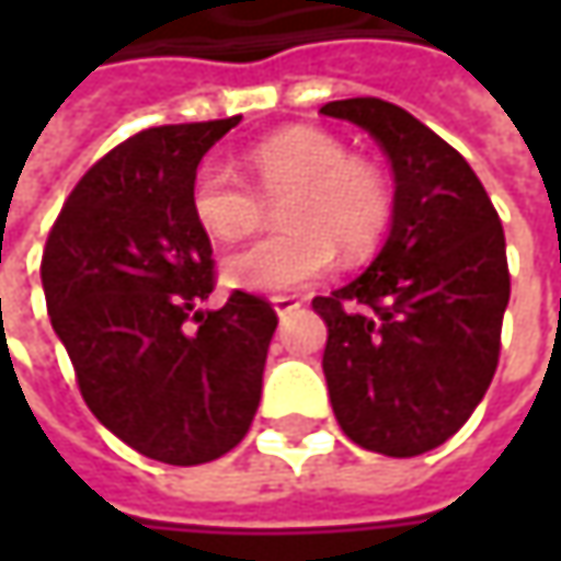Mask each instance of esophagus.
<instances>
[{
    "mask_svg": "<svg viewBox=\"0 0 561 561\" xmlns=\"http://www.w3.org/2000/svg\"><path fill=\"white\" fill-rule=\"evenodd\" d=\"M271 306H274L277 318H290L302 302H299V299H293V296H274V299H271Z\"/></svg>",
    "mask_w": 561,
    "mask_h": 561,
    "instance_id": "esophagus-1",
    "label": "esophagus"
}]
</instances>
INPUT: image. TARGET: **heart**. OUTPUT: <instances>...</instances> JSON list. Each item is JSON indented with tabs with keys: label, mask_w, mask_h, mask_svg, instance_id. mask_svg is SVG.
<instances>
[{
	"label": "heart",
	"mask_w": 561,
	"mask_h": 561,
	"mask_svg": "<svg viewBox=\"0 0 561 561\" xmlns=\"http://www.w3.org/2000/svg\"><path fill=\"white\" fill-rule=\"evenodd\" d=\"M252 181L225 162H205L193 174L190 208L215 240H240L265 218V199L277 203L287 227L225 259L230 287L255 293H290L318 280L343 259L358 262L383 240L393 193L375 164L356 159L346 146L312 127H293L255 142L247 152Z\"/></svg>",
	"instance_id": "heart-1"
}]
</instances>
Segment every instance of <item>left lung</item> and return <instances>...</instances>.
I'll use <instances>...</instances> for the list:
<instances>
[{
	"mask_svg": "<svg viewBox=\"0 0 561 561\" xmlns=\"http://www.w3.org/2000/svg\"><path fill=\"white\" fill-rule=\"evenodd\" d=\"M321 115L365 127L397 174L393 227L371 268L312 299L328 324V393L350 440L412 459L449 440L496 375L506 233L471 164L405 108L358 96Z\"/></svg>",
	"mask_w": 561,
	"mask_h": 561,
	"instance_id": "1",
	"label": "left lung"
}]
</instances>
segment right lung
Masks as SVG:
<instances>
[{
	"label": "right lung",
	"mask_w": 561,
	"mask_h": 561,
	"mask_svg": "<svg viewBox=\"0 0 561 561\" xmlns=\"http://www.w3.org/2000/svg\"><path fill=\"white\" fill-rule=\"evenodd\" d=\"M237 124H164L118 142L77 181L43 249L46 309L80 397L164 465L211 462L247 437L277 328L268 299L243 290L196 312L215 290V259L190 186Z\"/></svg>",
	"instance_id": "obj_1"
}]
</instances>
